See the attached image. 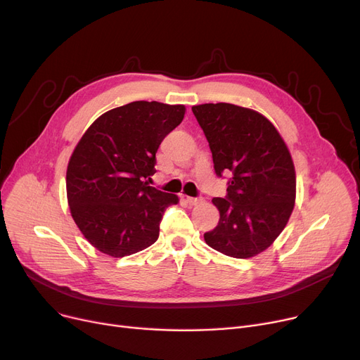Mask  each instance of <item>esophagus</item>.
<instances>
[{
	"instance_id": "1",
	"label": "esophagus",
	"mask_w": 360,
	"mask_h": 360,
	"mask_svg": "<svg viewBox=\"0 0 360 360\" xmlns=\"http://www.w3.org/2000/svg\"><path fill=\"white\" fill-rule=\"evenodd\" d=\"M202 201V198H194V197H186V202L190 205H197Z\"/></svg>"
}]
</instances>
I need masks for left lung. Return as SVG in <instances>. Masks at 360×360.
Segmentation results:
<instances>
[{"label":"left lung","instance_id":"obj_1","mask_svg":"<svg viewBox=\"0 0 360 360\" xmlns=\"http://www.w3.org/2000/svg\"><path fill=\"white\" fill-rule=\"evenodd\" d=\"M209 141L216 175H232L226 198H213L220 219L205 243L233 258L266 251L286 228L296 200L290 151L259 112L232 103L193 106Z\"/></svg>","mask_w":360,"mask_h":360}]
</instances>
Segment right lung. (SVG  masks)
Returning <instances> with one entry per match:
<instances>
[{"instance_id": "obj_1", "label": "right lung", "mask_w": 360, "mask_h": 360, "mask_svg": "<svg viewBox=\"0 0 360 360\" xmlns=\"http://www.w3.org/2000/svg\"><path fill=\"white\" fill-rule=\"evenodd\" d=\"M184 115V105L131 102L105 112L75 146L67 200L75 224L98 251L121 258L158 240L165 210L179 198L146 179L156 172L160 143Z\"/></svg>"}]
</instances>
